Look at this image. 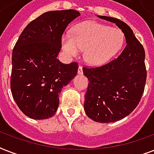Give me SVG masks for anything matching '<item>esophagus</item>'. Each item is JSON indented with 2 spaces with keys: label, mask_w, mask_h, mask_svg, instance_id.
<instances>
[{
  "label": "esophagus",
  "mask_w": 154,
  "mask_h": 154,
  "mask_svg": "<svg viewBox=\"0 0 154 154\" xmlns=\"http://www.w3.org/2000/svg\"><path fill=\"white\" fill-rule=\"evenodd\" d=\"M77 73L80 75H82L83 73V69H82V66H79L78 67V69H77Z\"/></svg>",
  "instance_id": "esophagus-1"
}]
</instances>
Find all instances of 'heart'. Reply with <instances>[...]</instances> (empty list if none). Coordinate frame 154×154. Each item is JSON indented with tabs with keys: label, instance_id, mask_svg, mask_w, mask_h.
Here are the masks:
<instances>
[{
	"label": "heart",
	"instance_id": "heart-1",
	"mask_svg": "<svg viewBox=\"0 0 154 154\" xmlns=\"http://www.w3.org/2000/svg\"><path fill=\"white\" fill-rule=\"evenodd\" d=\"M124 44V34L100 23L89 21L73 28L72 36L63 35L61 47L70 57H77L84 52V60L91 66H101L109 62Z\"/></svg>",
	"mask_w": 154,
	"mask_h": 154
}]
</instances>
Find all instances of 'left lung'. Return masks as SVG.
Instances as JSON below:
<instances>
[{"mask_svg":"<svg viewBox=\"0 0 154 154\" xmlns=\"http://www.w3.org/2000/svg\"><path fill=\"white\" fill-rule=\"evenodd\" d=\"M122 29L126 46L117 58L97 68H83L89 80L84 109L94 122L109 123L124 118L137 106L146 82V53L131 28L117 18L97 16Z\"/></svg>","mask_w":154,"mask_h":154,"instance_id":"1","label":"left lung"}]
</instances>
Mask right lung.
Wrapping results in <instances>:
<instances>
[{
    "instance_id": "obj_1",
    "label": "right lung",
    "mask_w": 154,
    "mask_h": 154,
    "mask_svg": "<svg viewBox=\"0 0 154 154\" xmlns=\"http://www.w3.org/2000/svg\"><path fill=\"white\" fill-rule=\"evenodd\" d=\"M81 15L74 9L46 12L23 30L13 48L10 87L13 99L27 117H53L59 94L77 73L78 65L58 60L61 37L71 21Z\"/></svg>"
}]
</instances>
